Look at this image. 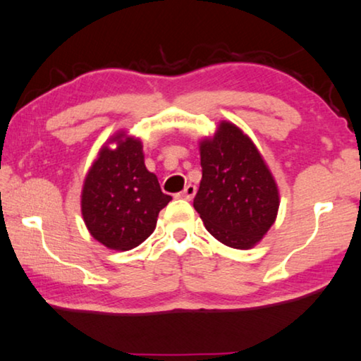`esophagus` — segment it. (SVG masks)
Listing matches in <instances>:
<instances>
[{
    "instance_id": "obj_1",
    "label": "esophagus",
    "mask_w": 361,
    "mask_h": 361,
    "mask_svg": "<svg viewBox=\"0 0 361 361\" xmlns=\"http://www.w3.org/2000/svg\"><path fill=\"white\" fill-rule=\"evenodd\" d=\"M196 186L194 185H188V186H185V190H183L178 196L180 197H183V199H186V201H191V199L194 197V194H196Z\"/></svg>"
}]
</instances>
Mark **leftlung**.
Masks as SVG:
<instances>
[{
    "mask_svg": "<svg viewBox=\"0 0 361 361\" xmlns=\"http://www.w3.org/2000/svg\"><path fill=\"white\" fill-rule=\"evenodd\" d=\"M202 180L194 209L207 231L233 249H249L274 223L278 188L254 142L236 125L221 122L201 142Z\"/></svg>",
    "mask_w": 361,
    "mask_h": 361,
    "instance_id": "1",
    "label": "left lung"
}]
</instances>
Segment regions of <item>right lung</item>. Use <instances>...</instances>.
<instances>
[{
  "label": "right lung",
  "instance_id": "add662e5",
  "mask_svg": "<svg viewBox=\"0 0 361 361\" xmlns=\"http://www.w3.org/2000/svg\"><path fill=\"white\" fill-rule=\"evenodd\" d=\"M117 149L102 147L82 192V214L91 236L109 249L128 250L156 230L171 197L147 171L141 141L117 136Z\"/></svg>",
  "mask_w": 361,
  "mask_h": 361
}]
</instances>
